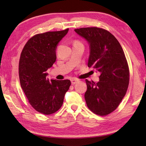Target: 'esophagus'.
Here are the masks:
<instances>
[{"label": "esophagus", "mask_w": 146, "mask_h": 146, "mask_svg": "<svg viewBox=\"0 0 146 146\" xmlns=\"http://www.w3.org/2000/svg\"><path fill=\"white\" fill-rule=\"evenodd\" d=\"M70 81H71L72 85H74V84H76L77 82H78V79H77V78H71V80H70Z\"/></svg>", "instance_id": "1"}]
</instances>
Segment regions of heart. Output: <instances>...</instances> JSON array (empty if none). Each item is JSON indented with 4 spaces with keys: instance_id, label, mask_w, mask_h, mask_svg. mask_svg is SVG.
Instances as JSON below:
<instances>
[{
    "instance_id": "1",
    "label": "heart",
    "mask_w": 146,
    "mask_h": 146,
    "mask_svg": "<svg viewBox=\"0 0 146 146\" xmlns=\"http://www.w3.org/2000/svg\"><path fill=\"white\" fill-rule=\"evenodd\" d=\"M75 42H78V41H76L74 42V43H75Z\"/></svg>"
}]
</instances>
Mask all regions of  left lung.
Segmentation results:
<instances>
[{
	"label": "left lung",
	"instance_id": "obj_1",
	"mask_svg": "<svg viewBox=\"0 0 146 146\" xmlns=\"http://www.w3.org/2000/svg\"><path fill=\"white\" fill-rule=\"evenodd\" d=\"M74 30L90 44L88 67L100 73L98 83L86 79L87 107L98 115H108L117 108L129 86L130 72L124 52L107 30L93 27Z\"/></svg>",
	"mask_w": 146,
	"mask_h": 146
}]
</instances>
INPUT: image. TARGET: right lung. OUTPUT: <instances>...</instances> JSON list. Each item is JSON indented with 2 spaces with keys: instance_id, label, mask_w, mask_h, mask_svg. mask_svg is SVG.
Here are the masks:
<instances>
[{
  "instance_id": "right-lung-1",
  "label": "right lung",
  "mask_w": 146,
  "mask_h": 146,
  "mask_svg": "<svg viewBox=\"0 0 146 146\" xmlns=\"http://www.w3.org/2000/svg\"><path fill=\"white\" fill-rule=\"evenodd\" d=\"M68 30L35 35L26 42L21 54L19 76L22 89L32 107L46 115L56 112L61 107L71 85L69 80L50 82L46 78L47 70L56 59L57 44Z\"/></svg>"
}]
</instances>
